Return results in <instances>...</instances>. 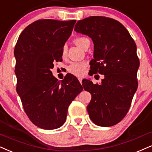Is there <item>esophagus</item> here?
I'll return each instance as SVG.
<instances>
[{
    "label": "esophagus",
    "mask_w": 152,
    "mask_h": 152,
    "mask_svg": "<svg viewBox=\"0 0 152 152\" xmlns=\"http://www.w3.org/2000/svg\"><path fill=\"white\" fill-rule=\"evenodd\" d=\"M78 80H79V81H80V83H81V84H82V77H79V78H78Z\"/></svg>",
    "instance_id": "obj_1"
}]
</instances>
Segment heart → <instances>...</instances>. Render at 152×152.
Segmentation results:
<instances>
[{"label": "heart", "instance_id": "heart-1", "mask_svg": "<svg viewBox=\"0 0 152 152\" xmlns=\"http://www.w3.org/2000/svg\"><path fill=\"white\" fill-rule=\"evenodd\" d=\"M73 42L76 46L84 50L88 45L90 44V42H89V39L85 37H77L73 40ZM61 55L63 58H65L66 56V48L65 46L62 48ZM86 67H87V64L85 63H73L67 67V71L73 75L81 77L85 73Z\"/></svg>", "mask_w": 152, "mask_h": 152}]
</instances>
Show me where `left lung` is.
I'll use <instances>...</instances> for the list:
<instances>
[{
    "label": "left lung",
    "mask_w": 152,
    "mask_h": 152,
    "mask_svg": "<svg viewBox=\"0 0 152 152\" xmlns=\"http://www.w3.org/2000/svg\"><path fill=\"white\" fill-rule=\"evenodd\" d=\"M75 31L92 39L94 58L90 70L104 75L101 85L82 81L85 90L91 94L87 107L89 118L99 126H113L128 113L137 89L140 61L135 42L121 22L104 16L79 20Z\"/></svg>",
    "instance_id": "left-lung-1"
}]
</instances>
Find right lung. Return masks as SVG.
Masks as SVG:
<instances>
[{
  "instance_id": "1",
  "label": "right lung",
  "mask_w": 152,
  "mask_h": 152,
  "mask_svg": "<svg viewBox=\"0 0 152 152\" xmlns=\"http://www.w3.org/2000/svg\"><path fill=\"white\" fill-rule=\"evenodd\" d=\"M76 20L44 19L28 25L16 43L17 92L29 120L44 130H53L66 121L67 109L83 89L72 75L61 81L54 77V62L62 61V48Z\"/></svg>"
}]
</instances>
